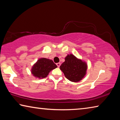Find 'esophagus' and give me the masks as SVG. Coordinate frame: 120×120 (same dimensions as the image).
<instances>
[{
	"label": "esophagus",
	"mask_w": 120,
	"mask_h": 120,
	"mask_svg": "<svg viewBox=\"0 0 120 120\" xmlns=\"http://www.w3.org/2000/svg\"><path fill=\"white\" fill-rule=\"evenodd\" d=\"M60 64H61L59 62V63H57V64H56V66H58V67H59L60 66Z\"/></svg>",
	"instance_id": "esophagus-1"
}]
</instances>
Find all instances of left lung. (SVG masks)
Instances as JSON below:
<instances>
[{
  "mask_svg": "<svg viewBox=\"0 0 120 120\" xmlns=\"http://www.w3.org/2000/svg\"><path fill=\"white\" fill-rule=\"evenodd\" d=\"M64 60V62L60 66V69L66 78L74 82L82 80L87 74V63L72 54H67Z\"/></svg>",
  "mask_w": 120,
  "mask_h": 120,
  "instance_id": "left-lung-1",
  "label": "left lung"
}]
</instances>
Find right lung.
Here are the masks:
<instances>
[{
	"instance_id": "add662e5",
	"label": "right lung",
	"mask_w": 120,
	"mask_h": 120,
	"mask_svg": "<svg viewBox=\"0 0 120 120\" xmlns=\"http://www.w3.org/2000/svg\"><path fill=\"white\" fill-rule=\"evenodd\" d=\"M56 68H57V66L52 60L41 58L33 65L31 72L36 78L43 79L48 76L51 71Z\"/></svg>"
}]
</instances>
